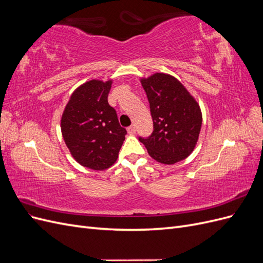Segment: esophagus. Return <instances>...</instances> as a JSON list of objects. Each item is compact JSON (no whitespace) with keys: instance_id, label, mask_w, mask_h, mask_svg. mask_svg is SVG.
Instances as JSON below:
<instances>
[{"instance_id":"obj_1","label":"esophagus","mask_w":263,"mask_h":263,"mask_svg":"<svg viewBox=\"0 0 263 263\" xmlns=\"http://www.w3.org/2000/svg\"><path fill=\"white\" fill-rule=\"evenodd\" d=\"M127 132H128L129 135H135V134H136V127H135L134 125L129 126L128 128H127Z\"/></svg>"}]
</instances>
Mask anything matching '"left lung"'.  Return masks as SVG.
Masks as SVG:
<instances>
[{
	"label": "left lung",
	"mask_w": 263,
	"mask_h": 263,
	"mask_svg": "<svg viewBox=\"0 0 263 263\" xmlns=\"http://www.w3.org/2000/svg\"><path fill=\"white\" fill-rule=\"evenodd\" d=\"M140 82L147 94L154 121V132L139 140L149 156L163 164L184 160L197 144L202 112L196 100L177 78L156 72Z\"/></svg>",
	"instance_id": "obj_1"
}]
</instances>
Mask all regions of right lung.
<instances>
[{
  "instance_id": "obj_1",
  "label": "right lung",
  "mask_w": 263,
  "mask_h": 263,
  "mask_svg": "<svg viewBox=\"0 0 263 263\" xmlns=\"http://www.w3.org/2000/svg\"><path fill=\"white\" fill-rule=\"evenodd\" d=\"M113 80H90L73 91L61 116V134L71 156L92 170L112 166L125 140L107 97Z\"/></svg>"
}]
</instances>
